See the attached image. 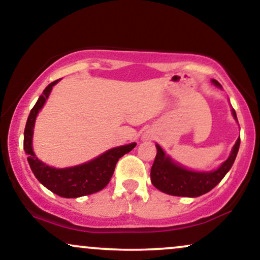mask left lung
I'll list each match as a JSON object with an SVG mask.
<instances>
[{
  "mask_svg": "<svg viewBox=\"0 0 260 260\" xmlns=\"http://www.w3.org/2000/svg\"><path fill=\"white\" fill-rule=\"evenodd\" d=\"M213 84L220 87V84L216 80H213ZM233 115L237 120L234 109ZM155 147L157 155L151 168V181L154 187L172 196L198 197L213 190L231 169L240 148V137L228 159L218 169L212 172H193L186 169L164 153L159 145H155Z\"/></svg>",
  "mask_w": 260,
  "mask_h": 260,
  "instance_id": "1",
  "label": "left lung"
}]
</instances>
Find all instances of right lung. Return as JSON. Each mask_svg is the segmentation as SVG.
<instances>
[{"mask_svg": "<svg viewBox=\"0 0 260 260\" xmlns=\"http://www.w3.org/2000/svg\"><path fill=\"white\" fill-rule=\"evenodd\" d=\"M59 80L51 82L45 88L44 92L39 97L38 102L30 111L27 117L25 130H24V151L27 155V161L31 168L36 179L45 186L46 188L64 198H76L87 194L96 193L106 187L114 173L115 166L119 158L129 152L136 146L135 142L129 145L120 146L105 152L94 159L79 164L75 167L57 168L48 167L44 161L36 157L32 151V134L38 113L44 107L46 100L50 96L52 87Z\"/></svg>", "mask_w": 260, "mask_h": 260, "instance_id": "add662e5", "label": "right lung"}]
</instances>
